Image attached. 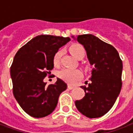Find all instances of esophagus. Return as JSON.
Instances as JSON below:
<instances>
[{"label": "esophagus", "instance_id": "obj_1", "mask_svg": "<svg viewBox=\"0 0 133 133\" xmlns=\"http://www.w3.org/2000/svg\"><path fill=\"white\" fill-rule=\"evenodd\" d=\"M68 89H70V90H72V89L75 88V86H73V85H68Z\"/></svg>", "mask_w": 133, "mask_h": 133}]
</instances>
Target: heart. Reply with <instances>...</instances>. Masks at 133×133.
I'll list each match as a JSON object with an SVG mask.
<instances>
[{"instance_id":"heart-1","label":"heart","mask_w":133,"mask_h":133,"mask_svg":"<svg viewBox=\"0 0 133 133\" xmlns=\"http://www.w3.org/2000/svg\"><path fill=\"white\" fill-rule=\"evenodd\" d=\"M69 50L75 58L81 59L84 56L85 53V48L82 45L79 43H74L71 45L69 48ZM62 55V51L61 50H58L54 54L53 56V63L55 66H57L60 63L61 57ZM58 76L60 78L63 79L70 83H74L79 81L83 77V73L80 70L78 69H69L64 68L58 72Z\"/></svg>"}]
</instances>
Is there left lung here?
<instances>
[{
  "label": "left lung",
  "mask_w": 133,
  "mask_h": 133,
  "mask_svg": "<svg viewBox=\"0 0 133 133\" xmlns=\"http://www.w3.org/2000/svg\"><path fill=\"white\" fill-rule=\"evenodd\" d=\"M77 41L85 48L90 63L94 68L88 86H81L85 91V96L75 101V105L87 117H100L111 109L119 95L122 86V61L113 46L94 35H79Z\"/></svg>",
  "instance_id": "1"
}]
</instances>
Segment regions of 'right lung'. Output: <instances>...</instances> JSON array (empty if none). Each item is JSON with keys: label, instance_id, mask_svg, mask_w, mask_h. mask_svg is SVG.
Returning <instances> with one entry per match:
<instances>
[{"label": "right lung", "instance_id": "obj_1", "mask_svg": "<svg viewBox=\"0 0 133 133\" xmlns=\"http://www.w3.org/2000/svg\"><path fill=\"white\" fill-rule=\"evenodd\" d=\"M70 38L52 35L33 38L16 52L10 69L13 94L26 113L44 117L54 111L67 84L60 79L47 85L45 77L54 68L53 56Z\"/></svg>", "mask_w": 133, "mask_h": 133}]
</instances>
